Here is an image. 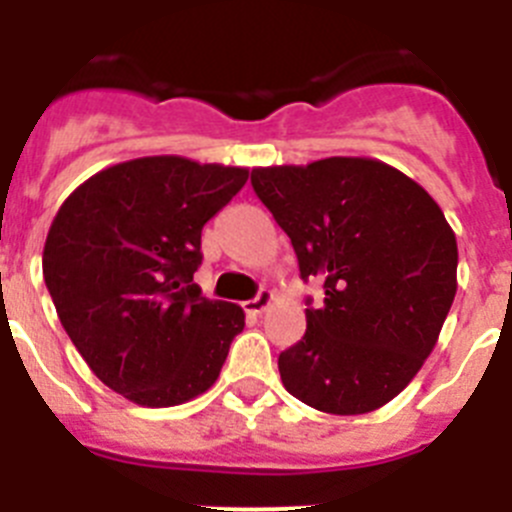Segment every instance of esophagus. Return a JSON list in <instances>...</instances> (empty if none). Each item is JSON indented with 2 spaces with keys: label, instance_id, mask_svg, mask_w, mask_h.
<instances>
[{
  "label": "esophagus",
  "instance_id": "1",
  "mask_svg": "<svg viewBox=\"0 0 512 512\" xmlns=\"http://www.w3.org/2000/svg\"><path fill=\"white\" fill-rule=\"evenodd\" d=\"M271 300H274V295H271V292H266V289H261L259 295L253 297V300L243 302V310H246L248 315H261V312L271 305Z\"/></svg>",
  "mask_w": 512,
  "mask_h": 512
}]
</instances>
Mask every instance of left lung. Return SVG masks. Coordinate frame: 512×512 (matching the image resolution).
Instances as JSON below:
<instances>
[{
  "mask_svg": "<svg viewBox=\"0 0 512 512\" xmlns=\"http://www.w3.org/2000/svg\"><path fill=\"white\" fill-rule=\"evenodd\" d=\"M253 192L323 279L302 341L279 354L289 395L333 415H361L400 395L431 356L456 295V235L410 176L377 158L333 156L259 166Z\"/></svg>",
  "mask_w": 512,
  "mask_h": 512,
  "instance_id": "1",
  "label": "left lung"
}]
</instances>
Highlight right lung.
I'll use <instances>...</instances> for the list:
<instances>
[{
  "label": "right lung",
  "mask_w": 512,
  "mask_h": 512,
  "mask_svg": "<svg viewBox=\"0 0 512 512\" xmlns=\"http://www.w3.org/2000/svg\"><path fill=\"white\" fill-rule=\"evenodd\" d=\"M248 169L146 156L89 176L53 217L43 277L58 320L94 374L143 408H171L220 377L246 325L192 282L202 228Z\"/></svg>",
  "instance_id": "right-lung-1"
}]
</instances>
